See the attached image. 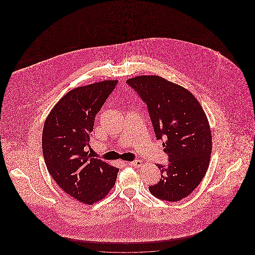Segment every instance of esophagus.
Segmentation results:
<instances>
[{"label":"esophagus","mask_w":255,"mask_h":255,"mask_svg":"<svg viewBox=\"0 0 255 255\" xmlns=\"http://www.w3.org/2000/svg\"><path fill=\"white\" fill-rule=\"evenodd\" d=\"M130 164H131V165H133L134 167H141V166H142V164H143V162H142L141 160H139V159H136V160L131 161V162H130Z\"/></svg>","instance_id":"esophagus-1"}]
</instances>
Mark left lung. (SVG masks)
Returning <instances> with one entry per match:
<instances>
[{"label":"left lung","mask_w":255,"mask_h":255,"mask_svg":"<svg viewBox=\"0 0 255 255\" xmlns=\"http://www.w3.org/2000/svg\"><path fill=\"white\" fill-rule=\"evenodd\" d=\"M148 107L157 139H164L166 166L157 164L160 181L149 187L158 199L178 202L193 192L206 175L212 135L206 113L188 90L158 75L129 78Z\"/></svg>","instance_id":"1"}]
</instances>
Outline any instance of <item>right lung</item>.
Masks as SVG:
<instances>
[{
	"label": "right lung",
	"instance_id": "obj_1",
	"mask_svg": "<svg viewBox=\"0 0 255 255\" xmlns=\"http://www.w3.org/2000/svg\"><path fill=\"white\" fill-rule=\"evenodd\" d=\"M117 83L104 80L73 89L54 105L44 124L42 148L50 176L67 194L85 205L109 194L120 170L86 151L96 116Z\"/></svg>",
	"mask_w": 255,
	"mask_h": 255
}]
</instances>
